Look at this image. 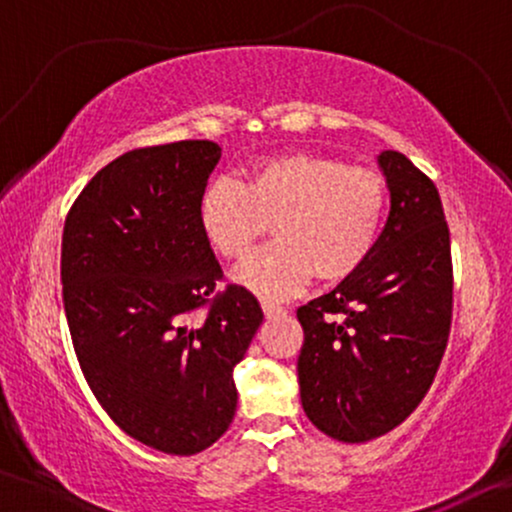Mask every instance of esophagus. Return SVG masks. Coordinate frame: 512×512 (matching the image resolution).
<instances>
[{"label": "esophagus", "instance_id": "34e87169", "mask_svg": "<svg viewBox=\"0 0 512 512\" xmlns=\"http://www.w3.org/2000/svg\"><path fill=\"white\" fill-rule=\"evenodd\" d=\"M262 310L267 317H279V315H286V308H281V305H274V303H262Z\"/></svg>", "mask_w": 512, "mask_h": 512}]
</instances>
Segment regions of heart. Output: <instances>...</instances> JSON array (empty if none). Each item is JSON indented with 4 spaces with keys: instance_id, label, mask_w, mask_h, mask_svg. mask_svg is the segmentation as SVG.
I'll list each match as a JSON object with an SVG mask.
<instances>
[{
    "instance_id": "b5f03b06",
    "label": "heart",
    "mask_w": 512,
    "mask_h": 512,
    "mask_svg": "<svg viewBox=\"0 0 512 512\" xmlns=\"http://www.w3.org/2000/svg\"><path fill=\"white\" fill-rule=\"evenodd\" d=\"M387 211L385 182L366 168L291 151L262 158L236 180H214L199 199V228L226 260H240L267 233L276 240L233 272L245 289L284 298L310 276L339 284L378 245Z\"/></svg>"
}]
</instances>
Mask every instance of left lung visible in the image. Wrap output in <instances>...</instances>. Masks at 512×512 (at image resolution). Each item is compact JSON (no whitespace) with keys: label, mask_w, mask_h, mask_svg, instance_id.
<instances>
[{"label":"left lung","mask_w":512,"mask_h":512,"mask_svg":"<svg viewBox=\"0 0 512 512\" xmlns=\"http://www.w3.org/2000/svg\"><path fill=\"white\" fill-rule=\"evenodd\" d=\"M378 163L390 216L373 255L296 313L303 409L342 443L385 436L419 407L452 322L450 231L436 185L399 151Z\"/></svg>","instance_id":"1"}]
</instances>
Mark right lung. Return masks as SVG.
I'll list each match as a JSON object with an SVG mask.
<instances>
[{"label":"right lung","mask_w":512,"mask_h":512,"mask_svg":"<svg viewBox=\"0 0 512 512\" xmlns=\"http://www.w3.org/2000/svg\"><path fill=\"white\" fill-rule=\"evenodd\" d=\"M219 158L207 139L127 151L64 221L62 301L81 373L127 436L168 455L207 450L231 426L233 368L264 317L245 286L216 289L199 199Z\"/></svg>","instance_id":"add662e5"}]
</instances>
